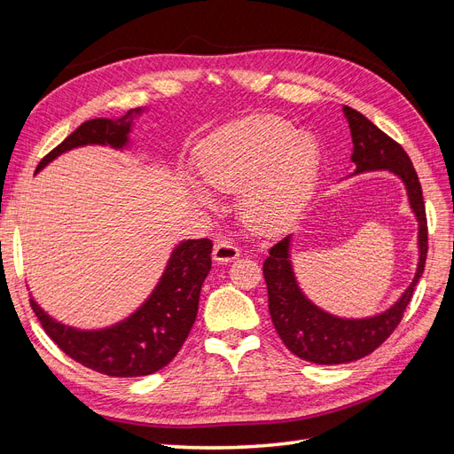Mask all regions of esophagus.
<instances>
[{
	"mask_svg": "<svg viewBox=\"0 0 454 454\" xmlns=\"http://www.w3.org/2000/svg\"><path fill=\"white\" fill-rule=\"evenodd\" d=\"M212 255H214L215 261H219V263H231L232 259H237L240 255V250H239L237 244L225 240V242H217L214 246Z\"/></svg>",
	"mask_w": 454,
	"mask_h": 454,
	"instance_id": "obj_1",
	"label": "esophagus"
}]
</instances>
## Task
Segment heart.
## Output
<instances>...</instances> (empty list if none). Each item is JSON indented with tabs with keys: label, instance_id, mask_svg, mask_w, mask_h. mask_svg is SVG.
I'll use <instances>...</instances> for the list:
<instances>
[{
	"label": "heart",
	"instance_id": "b5f03b06",
	"mask_svg": "<svg viewBox=\"0 0 454 454\" xmlns=\"http://www.w3.org/2000/svg\"><path fill=\"white\" fill-rule=\"evenodd\" d=\"M320 149L310 136L278 117H254L215 134L199 153L204 185L239 197V215L255 232H274L292 223L314 193ZM191 195L212 204L204 187L191 184Z\"/></svg>",
	"mask_w": 454,
	"mask_h": 454
}]
</instances>
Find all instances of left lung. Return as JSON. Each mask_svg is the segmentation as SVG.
Instances as JSON below:
<instances>
[{
	"label": "left lung",
	"instance_id": "obj_1",
	"mask_svg": "<svg viewBox=\"0 0 454 454\" xmlns=\"http://www.w3.org/2000/svg\"><path fill=\"white\" fill-rule=\"evenodd\" d=\"M342 112L348 119L352 134V162L356 164V172L390 170L403 180L411 208L419 219L420 261L413 284L392 309L373 318L342 320L316 309L301 294L290 265V237L272 246L263 263L272 324L287 350L307 362L322 365L360 360L379 348L394 333L413 297L415 286L424 272L426 254H428V222H426L422 187L405 149L356 109L345 106Z\"/></svg>",
	"mask_w": 454,
	"mask_h": 454
}]
</instances>
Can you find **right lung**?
<instances>
[{
	"label": "right lung",
	"mask_w": 454,
	"mask_h": 454,
	"mask_svg": "<svg viewBox=\"0 0 454 454\" xmlns=\"http://www.w3.org/2000/svg\"><path fill=\"white\" fill-rule=\"evenodd\" d=\"M138 112V109H136ZM129 112L119 121L90 119L77 127L37 164V170L67 149L87 144L122 147L130 132ZM212 240H187L174 250L159 286L129 320L102 332H77L30 305L45 333L64 354L96 373L109 377H144L168 365L180 352L199 310V295L212 269Z\"/></svg>",
	"instance_id": "1"
}]
</instances>
